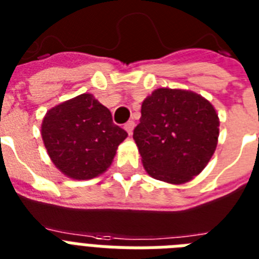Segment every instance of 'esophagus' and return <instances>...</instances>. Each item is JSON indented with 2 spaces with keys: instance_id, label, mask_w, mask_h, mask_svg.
<instances>
[{
  "instance_id": "1",
  "label": "esophagus",
  "mask_w": 259,
  "mask_h": 259,
  "mask_svg": "<svg viewBox=\"0 0 259 259\" xmlns=\"http://www.w3.org/2000/svg\"><path fill=\"white\" fill-rule=\"evenodd\" d=\"M123 127H125V130H126V132H127V133H129V136H130V134L133 133V129H134V121L126 122L125 126H123Z\"/></svg>"
}]
</instances>
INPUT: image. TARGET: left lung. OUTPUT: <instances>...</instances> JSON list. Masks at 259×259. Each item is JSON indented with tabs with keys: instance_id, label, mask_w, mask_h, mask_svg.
I'll use <instances>...</instances> for the list:
<instances>
[{
	"instance_id": "8db88e82",
	"label": "left lung",
	"mask_w": 259,
	"mask_h": 259,
	"mask_svg": "<svg viewBox=\"0 0 259 259\" xmlns=\"http://www.w3.org/2000/svg\"><path fill=\"white\" fill-rule=\"evenodd\" d=\"M219 117L199 94L157 89L145 98L133 138L149 176L184 184L204 169L217 149Z\"/></svg>"
}]
</instances>
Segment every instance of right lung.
I'll use <instances>...</instances> for the list:
<instances>
[{
    "mask_svg": "<svg viewBox=\"0 0 259 259\" xmlns=\"http://www.w3.org/2000/svg\"><path fill=\"white\" fill-rule=\"evenodd\" d=\"M41 137L63 175L89 180L107 170L127 133L114 123L110 110L93 94H80L47 111Z\"/></svg>",
    "mask_w": 259,
    "mask_h": 259,
    "instance_id": "1",
    "label": "right lung"
}]
</instances>
